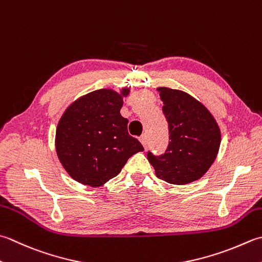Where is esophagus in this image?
Masks as SVG:
<instances>
[{"mask_svg": "<svg viewBox=\"0 0 262 262\" xmlns=\"http://www.w3.org/2000/svg\"><path fill=\"white\" fill-rule=\"evenodd\" d=\"M140 141H141V143H142V145L146 148V146H147V136H146L145 134H143V135L140 137Z\"/></svg>", "mask_w": 262, "mask_h": 262, "instance_id": "esophagus-1", "label": "esophagus"}]
</instances>
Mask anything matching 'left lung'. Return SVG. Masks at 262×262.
I'll list each match as a JSON object with an SVG mask.
<instances>
[{
  "label": "left lung",
  "mask_w": 262,
  "mask_h": 262,
  "mask_svg": "<svg viewBox=\"0 0 262 262\" xmlns=\"http://www.w3.org/2000/svg\"><path fill=\"white\" fill-rule=\"evenodd\" d=\"M169 125V145L163 156L147 159L158 178L173 185L195 182L218 155L222 133L211 112L186 92L158 87Z\"/></svg>",
  "instance_id": "1"
}]
</instances>
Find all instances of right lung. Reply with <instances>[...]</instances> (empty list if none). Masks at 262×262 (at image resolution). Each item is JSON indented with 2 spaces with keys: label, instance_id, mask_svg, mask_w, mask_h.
Listing matches in <instances>:
<instances>
[{
  "label": "right lung",
  "instance_id": "obj_1",
  "mask_svg": "<svg viewBox=\"0 0 262 262\" xmlns=\"http://www.w3.org/2000/svg\"><path fill=\"white\" fill-rule=\"evenodd\" d=\"M128 87L120 92L101 89L74 101L61 116L55 132V151L69 176L83 185L103 186L121 171L128 159L144 151L128 134L120 115Z\"/></svg>",
  "mask_w": 262,
  "mask_h": 262
}]
</instances>
